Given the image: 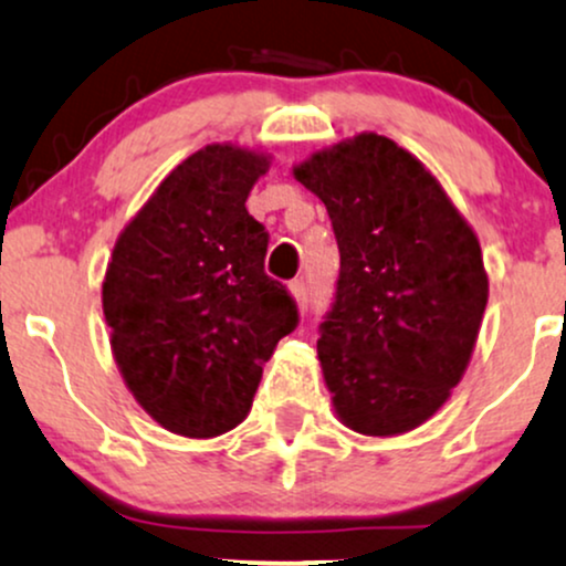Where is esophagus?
<instances>
[{
	"mask_svg": "<svg viewBox=\"0 0 566 566\" xmlns=\"http://www.w3.org/2000/svg\"><path fill=\"white\" fill-rule=\"evenodd\" d=\"M290 295L295 297L301 308H305V305H308V284H305L303 279H295V282H290Z\"/></svg>",
	"mask_w": 566,
	"mask_h": 566,
	"instance_id": "1",
	"label": "esophagus"
}]
</instances>
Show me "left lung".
<instances>
[{"label": "left lung", "instance_id": "obj_1", "mask_svg": "<svg viewBox=\"0 0 566 566\" xmlns=\"http://www.w3.org/2000/svg\"><path fill=\"white\" fill-rule=\"evenodd\" d=\"M327 207L340 250L333 311L316 343L337 420L399 437L450 399L490 295L482 247L431 170L361 133L292 167Z\"/></svg>", "mask_w": 566, "mask_h": 566}]
</instances>
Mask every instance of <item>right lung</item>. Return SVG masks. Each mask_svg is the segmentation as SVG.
<instances>
[{
    "label": "right lung",
    "mask_w": 566,
    "mask_h": 566,
    "mask_svg": "<svg viewBox=\"0 0 566 566\" xmlns=\"http://www.w3.org/2000/svg\"><path fill=\"white\" fill-rule=\"evenodd\" d=\"M271 154L210 143L180 161L116 239L103 316L135 401L161 428L212 439L247 418L276 343L297 324L265 276L269 233L244 201Z\"/></svg>",
    "instance_id": "1"
}]
</instances>
